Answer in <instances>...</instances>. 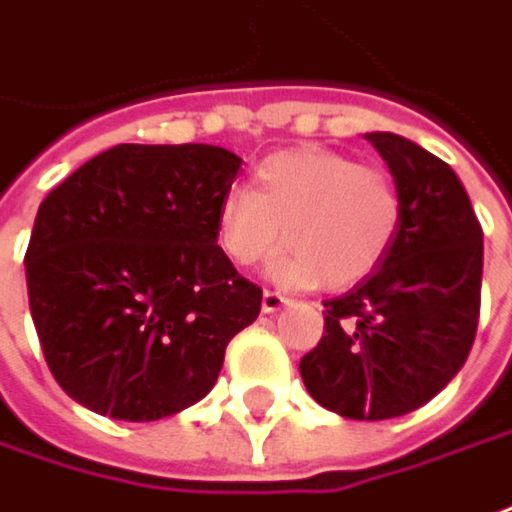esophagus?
Returning a JSON list of instances; mask_svg holds the SVG:
<instances>
[{
    "label": "esophagus",
    "mask_w": 512,
    "mask_h": 512,
    "mask_svg": "<svg viewBox=\"0 0 512 512\" xmlns=\"http://www.w3.org/2000/svg\"><path fill=\"white\" fill-rule=\"evenodd\" d=\"M284 304H287V298L281 296V293H276V290H264V296H262L264 312H279Z\"/></svg>",
    "instance_id": "34e87169"
}]
</instances>
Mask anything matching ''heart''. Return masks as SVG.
Masks as SVG:
<instances>
[{"label":"heart","instance_id":"1","mask_svg":"<svg viewBox=\"0 0 512 512\" xmlns=\"http://www.w3.org/2000/svg\"><path fill=\"white\" fill-rule=\"evenodd\" d=\"M403 197L377 163L301 146L262 160L250 188H231L216 205V245L239 267L273 262L284 284L352 287L375 273L392 250Z\"/></svg>","mask_w":512,"mask_h":512}]
</instances>
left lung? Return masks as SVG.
Masks as SVG:
<instances>
[{
  "label": "left lung",
  "mask_w": 512,
  "mask_h": 512,
  "mask_svg": "<svg viewBox=\"0 0 512 512\" xmlns=\"http://www.w3.org/2000/svg\"><path fill=\"white\" fill-rule=\"evenodd\" d=\"M366 140L400 188V231L369 279L324 301V335L298 369L329 411L392 420L425 406L465 366L479 324L485 245L454 168L392 132Z\"/></svg>",
  "instance_id": "obj_1"
}]
</instances>
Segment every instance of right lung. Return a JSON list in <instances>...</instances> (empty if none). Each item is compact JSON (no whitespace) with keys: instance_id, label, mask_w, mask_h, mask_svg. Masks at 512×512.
Masks as SVG:
<instances>
[{"instance_id":"right-lung-1","label":"right lung","mask_w":512,"mask_h":512,"mask_svg":"<svg viewBox=\"0 0 512 512\" xmlns=\"http://www.w3.org/2000/svg\"><path fill=\"white\" fill-rule=\"evenodd\" d=\"M239 166L205 143H120L44 197L27 298L75 403L143 423L214 389L228 341L262 310V287L216 245V205Z\"/></svg>"}]
</instances>
